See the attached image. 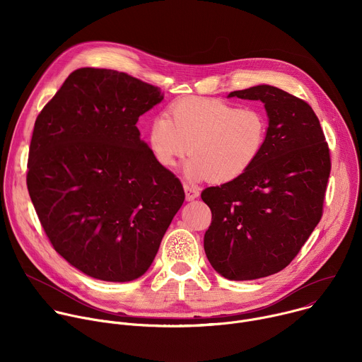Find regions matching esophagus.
Instances as JSON below:
<instances>
[{
  "mask_svg": "<svg viewBox=\"0 0 362 362\" xmlns=\"http://www.w3.org/2000/svg\"><path fill=\"white\" fill-rule=\"evenodd\" d=\"M183 187H185V192H186V200H193L199 196V189L197 187H194L192 185H187V183H185Z\"/></svg>",
  "mask_w": 362,
  "mask_h": 362,
  "instance_id": "obj_1",
  "label": "esophagus"
}]
</instances>
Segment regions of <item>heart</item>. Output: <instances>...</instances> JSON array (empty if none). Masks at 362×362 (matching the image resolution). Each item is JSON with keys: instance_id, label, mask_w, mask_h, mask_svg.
<instances>
[{"instance_id": "1", "label": "heart", "mask_w": 362, "mask_h": 362, "mask_svg": "<svg viewBox=\"0 0 362 362\" xmlns=\"http://www.w3.org/2000/svg\"><path fill=\"white\" fill-rule=\"evenodd\" d=\"M267 136L268 119L259 107L204 97L175 101L147 132L151 154L162 166L173 168L190 150L189 177L218 183L247 172L259 159Z\"/></svg>"}]
</instances>
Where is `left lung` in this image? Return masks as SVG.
Instances as JSON below:
<instances>
[{"label": "left lung", "mask_w": 362, "mask_h": 362, "mask_svg": "<svg viewBox=\"0 0 362 362\" xmlns=\"http://www.w3.org/2000/svg\"><path fill=\"white\" fill-rule=\"evenodd\" d=\"M229 97L265 103L268 136L247 172L202 192L212 212L203 246L216 272L249 281L286 268L320 223L331 156L305 100L267 84Z\"/></svg>", "instance_id": "1"}]
</instances>
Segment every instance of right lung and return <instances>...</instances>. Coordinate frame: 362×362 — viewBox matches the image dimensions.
<instances>
[{"label":"right lung","mask_w":362,"mask_h":362,"mask_svg":"<svg viewBox=\"0 0 362 362\" xmlns=\"http://www.w3.org/2000/svg\"><path fill=\"white\" fill-rule=\"evenodd\" d=\"M159 87L107 69H78L38 115L27 187L53 247L86 275L141 276L185 200L180 180L141 141L139 117Z\"/></svg>","instance_id":"right-lung-1"}]
</instances>
